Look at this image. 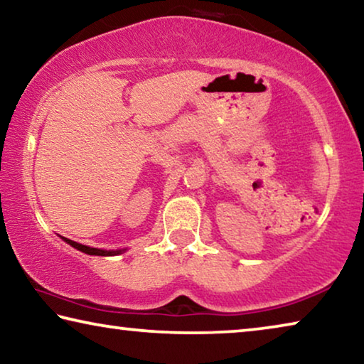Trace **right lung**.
Here are the masks:
<instances>
[{
    "instance_id": "obj_1",
    "label": "right lung",
    "mask_w": 364,
    "mask_h": 364,
    "mask_svg": "<svg viewBox=\"0 0 364 364\" xmlns=\"http://www.w3.org/2000/svg\"><path fill=\"white\" fill-rule=\"evenodd\" d=\"M64 241L67 244H70L72 247H75L80 252H85V254L88 255H101V257H109V255H117V254H122L123 250H101V249H93V247H88V245H83V244H78L75 241H70V239L64 237Z\"/></svg>"
}]
</instances>
